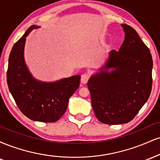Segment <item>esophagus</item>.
I'll use <instances>...</instances> for the list:
<instances>
[{"instance_id": "esophagus-1", "label": "esophagus", "mask_w": 160, "mask_h": 160, "mask_svg": "<svg viewBox=\"0 0 160 160\" xmlns=\"http://www.w3.org/2000/svg\"><path fill=\"white\" fill-rule=\"evenodd\" d=\"M89 74H82L81 76V79H80V81H81V82L82 84H86V82H88V80H89Z\"/></svg>"}]
</instances>
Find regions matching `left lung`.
<instances>
[{"instance_id":"obj_1","label":"left lung","mask_w":160,"mask_h":160,"mask_svg":"<svg viewBox=\"0 0 160 160\" xmlns=\"http://www.w3.org/2000/svg\"><path fill=\"white\" fill-rule=\"evenodd\" d=\"M125 33L118 51L111 50L89 78L92 106L100 122L127 123L149 98L152 88L153 59L149 49L135 29L121 24Z\"/></svg>"}]
</instances>
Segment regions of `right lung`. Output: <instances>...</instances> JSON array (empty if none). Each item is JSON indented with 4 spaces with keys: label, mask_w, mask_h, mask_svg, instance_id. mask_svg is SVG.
<instances>
[{
    "label": "right lung",
    "mask_w": 160,
    "mask_h": 160,
    "mask_svg": "<svg viewBox=\"0 0 160 160\" xmlns=\"http://www.w3.org/2000/svg\"><path fill=\"white\" fill-rule=\"evenodd\" d=\"M32 25L13 45L9 57L7 81L16 104L24 115L34 121L53 122L65 113L70 97L79 88L80 75L45 82L34 78L24 56L26 38L34 29Z\"/></svg>",
    "instance_id": "obj_1"
}]
</instances>
